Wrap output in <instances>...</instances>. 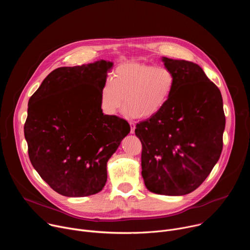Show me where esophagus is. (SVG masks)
<instances>
[{
    "mask_svg": "<svg viewBox=\"0 0 250 250\" xmlns=\"http://www.w3.org/2000/svg\"><path fill=\"white\" fill-rule=\"evenodd\" d=\"M129 125H130V133H134L135 123H134V122H129Z\"/></svg>",
    "mask_w": 250,
    "mask_h": 250,
    "instance_id": "34e87169",
    "label": "esophagus"
}]
</instances>
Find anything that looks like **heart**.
I'll list each match as a JSON object with an SVG mask.
<instances>
[{
  "label": "heart",
  "mask_w": 250,
  "mask_h": 250,
  "mask_svg": "<svg viewBox=\"0 0 250 250\" xmlns=\"http://www.w3.org/2000/svg\"><path fill=\"white\" fill-rule=\"evenodd\" d=\"M175 84L171 71L164 66L140 62L119 65L112 78H106L100 92V105L108 116L116 115L124 104L127 118H150L167 104Z\"/></svg>",
  "instance_id": "heart-1"
}]
</instances>
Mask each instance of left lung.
Listing matches in <instances>:
<instances>
[{
	"label": "left lung",
	"instance_id": "obj_1",
	"mask_svg": "<svg viewBox=\"0 0 250 250\" xmlns=\"http://www.w3.org/2000/svg\"><path fill=\"white\" fill-rule=\"evenodd\" d=\"M174 75L164 108L136 125L142 145L141 175L152 193L183 196L208 176L223 150V98L196 63L162 57Z\"/></svg>",
	"mask_w": 250,
	"mask_h": 250
}]
</instances>
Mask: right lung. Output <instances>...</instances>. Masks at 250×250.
I'll return each instance as SVG.
<instances>
[{
  "label": "right lung",
  "instance_id": "right-lung-1",
  "mask_svg": "<svg viewBox=\"0 0 250 250\" xmlns=\"http://www.w3.org/2000/svg\"><path fill=\"white\" fill-rule=\"evenodd\" d=\"M114 63L53 70L28 101L24 137L33 168L58 194L87 197L102 191L106 163L130 131L128 123L104 115L101 88Z\"/></svg>",
  "mask_w": 250,
  "mask_h": 250
}]
</instances>
